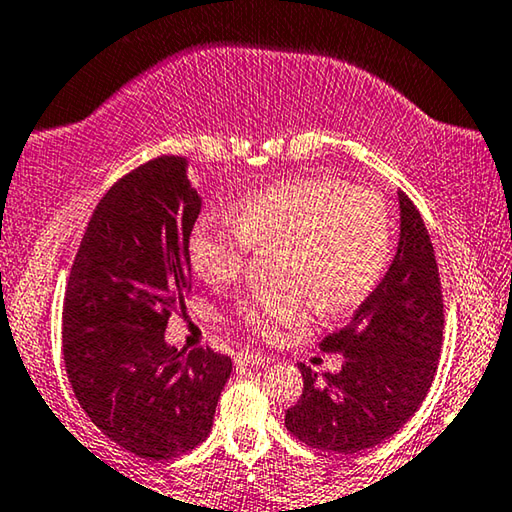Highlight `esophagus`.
Segmentation results:
<instances>
[{
    "label": "esophagus",
    "mask_w": 512,
    "mask_h": 512,
    "mask_svg": "<svg viewBox=\"0 0 512 512\" xmlns=\"http://www.w3.org/2000/svg\"><path fill=\"white\" fill-rule=\"evenodd\" d=\"M234 362L241 366H264V364H269L271 359L266 355H259V352H253V350H241V352H236Z\"/></svg>",
    "instance_id": "obj_1"
}]
</instances>
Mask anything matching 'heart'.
I'll return each mask as SVG.
<instances>
[{"label": "heart", "instance_id": "heart-1", "mask_svg": "<svg viewBox=\"0 0 512 512\" xmlns=\"http://www.w3.org/2000/svg\"><path fill=\"white\" fill-rule=\"evenodd\" d=\"M278 253L283 294L236 304V318L262 338L301 327L308 304L341 315L369 297L392 257V220L380 194L336 178H297L253 194L234 218L204 215L190 239L194 271L225 285L246 259Z\"/></svg>", "mask_w": 512, "mask_h": 512}]
</instances>
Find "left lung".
I'll return each mask as SVG.
<instances>
[{
    "label": "left lung",
    "mask_w": 512,
    "mask_h": 512,
    "mask_svg": "<svg viewBox=\"0 0 512 512\" xmlns=\"http://www.w3.org/2000/svg\"><path fill=\"white\" fill-rule=\"evenodd\" d=\"M399 246L385 278L343 329L320 343L338 373L299 364L304 394L285 427L311 448L357 455L397 434L427 397L443 345V294L424 220L401 190Z\"/></svg>",
    "instance_id": "8db88e82"
}]
</instances>
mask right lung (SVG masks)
I'll return each instance as SVG.
<instances>
[{"label": "right lung", "instance_id": "right-lung-1", "mask_svg": "<svg viewBox=\"0 0 512 512\" xmlns=\"http://www.w3.org/2000/svg\"><path fill=\"white\" fill-rule=\"evenodd\" d=\"M201 197L187 160L155 157L99 201L71 266L62 352L85 415L120 448L174 459L211 434L232 359L164 341L192 287L190 234Z\"/></svg>", "mask_w": 512, "mask_h": 512}]
</instances>
